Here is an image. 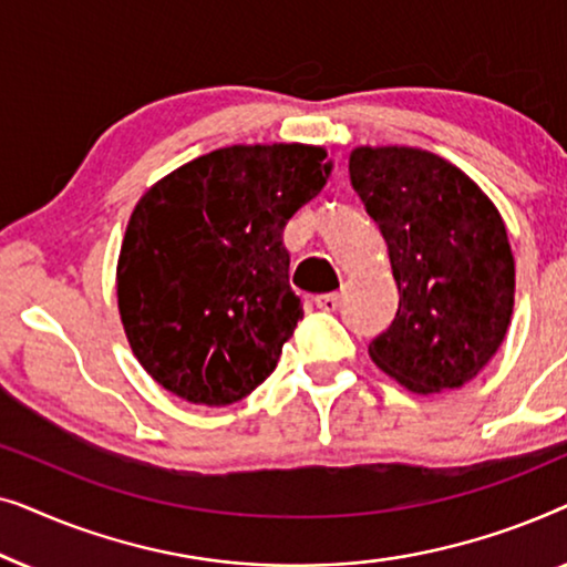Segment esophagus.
Masks as SVG:
<instances>
[{
  "label": "esophagus",
  "instance_id": "1",
  "mask_svg": "<svg viewBox=\"0 0 567 567\" xmlns=\"http://www.w3.org/2000/svg\"><path fill=\"white\" fill-rule=\"evenodd\" d=\"M315 305L324 309V312H336L340 307V297L338 293H320V297H315Z\"/></svg>",
  "mask_w": 567,
  "mask_h": 567
}]
</instances>
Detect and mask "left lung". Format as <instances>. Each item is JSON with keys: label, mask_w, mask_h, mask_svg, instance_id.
<instances>
[{"label": "left lung", "mask_w": 567, "mask_h": 567, "mask_svg": "<svg viewBox=\"0 0 567 567\" xmlns=\"http://www.w3.org/2000/svg\"><path fill=\"white\" fill-rule=\"evenodd\" d=\"M348 173L400 291L371 361L415 394L467 384L514 315V252L498 208L460 167L415 146H355Z\"/></svg>", "instance_id": "8db88e82"}]
</instances>
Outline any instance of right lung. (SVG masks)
I'll list each match as a JSON object with an SVG mask.
<instances>
[{
    "mask_svg": "<svg viewBox=\"0 0 567 567\" xmlns=\"http://www.w3.org/2000/svg\"><path fill=\"white\" fill-rule=\"evenodd\" d=\"M330 169L322 146L235 144L138 198L115 293L131 351L154 382L208 408L266 382L305 317L284 227Z\"/></svg>",
    "mask_w": 567,
    "mask_h": 567,
    "instance_id": "obj_1",
    "label": "right lung"
}]
</instances>
